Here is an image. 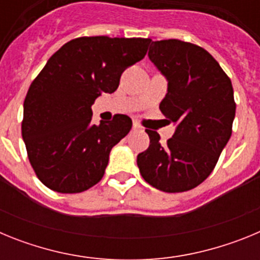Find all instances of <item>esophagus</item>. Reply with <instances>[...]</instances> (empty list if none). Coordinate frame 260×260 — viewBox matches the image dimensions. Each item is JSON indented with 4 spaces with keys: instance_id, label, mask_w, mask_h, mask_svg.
Listing matches in <instances>:
<instances>
[{
    "instance_id": "34e87169",
    "label": "esophagus",
    "mask_w": 260,
    "mask_h": 260,
    "mask_svg": "<svg viewBox=\"0 0 260 260\" xmlns=\"http://www.w3.org/2000/svg\"><path fill=\"white\" fill-rule=\"evenodd\" d=\"M133 130H135V132H139V130H142V126L139 125V123L134 122L133 123Z\"/></svg>"
}]
</instances>
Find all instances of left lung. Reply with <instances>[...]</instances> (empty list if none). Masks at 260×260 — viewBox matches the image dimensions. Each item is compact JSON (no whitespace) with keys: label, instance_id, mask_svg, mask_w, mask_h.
Returning a JSON list of instances; mask_svg holds the SVG:
<instances>
[{"label":"left lung","instance_id":"obj_1","mask_svg":"<svg viewBox=\"0 0 260 260\" xmlns=\"http://www.w3.org/2000/svg\"><path fill=\"white\" fill-rule=\"evenodd\" d=\"M151 62L168 80L160 110L176 132L165 144L148 130L150 147L137 157L146 182L165 192L201 185L232 135L236 116L232 82L210 53L191 43L152 41Z\"/></svg>","mask_w":260,"mask_h":260}]
</instances>
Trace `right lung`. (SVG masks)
<instances>
[{"instance_id": "right-lung-1", "label": "right lung", "mask_w": 260, "mask_h": 260, "mask_svg": "<svg viewBox=\"0 0 260 260\" xmlns=\"http://www.w3.org/2000/svg\"><path fill=\"white\" fill-rule=\"evenodd\" d=\"M150 39L78 38L62 45L29 86L22 137L39 180L62 194L102 180L110 150L132 128V118L92 123V104L118 88L125 69L144 58Z\"/></svg>"}]
</instances>
